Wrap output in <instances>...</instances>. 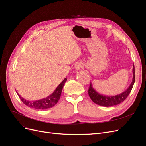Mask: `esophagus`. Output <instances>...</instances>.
<instances>
[{
  "label": "esophagus",
  "mask_w": 146,
  "mask_h": 146,
  "mask_svg": "<svg viewBox=\"0 0 146 146\" xmlns=\"http://www.w3.org/2000/svg\"><path fill=\"white\" fill-rule=\"evenodd\" d=\"M82 66H83V64L82 63L77 62L76 64L75 65V69H76L77 70H80L82 68Z\"/></svg>",
  "instance_id": "esophagus-1"
}]
</instances>
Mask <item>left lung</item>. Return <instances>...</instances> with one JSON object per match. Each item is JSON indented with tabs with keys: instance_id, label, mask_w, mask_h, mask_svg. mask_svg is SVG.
I'll return each mask as SVG.
<instances>
[{
	"instance_id": "8db88e82",
	"label": "left lung",
	"mask_w": 146,
	"mask_h": 146,
	"mask_svg": "<svg viewBox=\"0 0 146 146\" xmlns=\"http://www.w3.org/2000/svg\"><path fill=\"white\" fill-rule=\"evenodd\" d=\"M135 81V66H133V79L129 87L123 91L122 93L115 96H105L100 94L97 92L92 86V83H90L89 90H88V94H89L91 99L94 103L103 107H111L113 105H116L121 104L123 100H125L129 95Z\"/></svg>"
}]
</instances>
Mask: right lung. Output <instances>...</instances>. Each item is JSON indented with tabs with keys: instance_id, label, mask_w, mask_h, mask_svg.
<instances>
[{
	"instance_id": "right-lung-1",
	"label": "right lung",
	"mask_w": 146,
	"mask_h": 146,
	"mask_svg": "<svg viewBox=\"0 0 146 146\" xmlns=\"http://www.w3.org/2000/svg\"><path fill=\"white\" fill-rule=\"evenodd\" d=\"M66 80H67V78H65L62 81V82L57 86V88L52 94L47 97V98L40 100L29 101L24 99L23 98H22V97L17 93V92H16L17 95H18L19 98L21 99V101L23 102L25 105L28 106L29 107L35 108L37 110H46L54 107V106L58 102L60 98L61 91H62L63 88Z\"/></svg>"
}]
</instances>
